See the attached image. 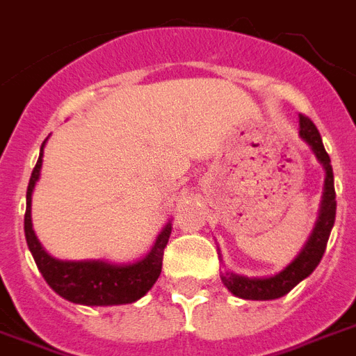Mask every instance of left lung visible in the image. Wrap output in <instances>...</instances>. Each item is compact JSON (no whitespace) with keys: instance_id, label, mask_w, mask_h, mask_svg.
Masks as SVG:
<instances>
[{"instance_id":"8db88e82","label":"left lung","mask_w":356,"mask_h":356,"mask_svg":"<svg viewBox=\"0 0 356 356\" xmlns=\"http://www.w3.org/2000/svg\"><path fill=\"white\" fill-rule=\"evenodd\" d=\"M299 136L309 144L318 162L325 170V184H323L318 220H316L312 233L309 234L301 251L293 257V260L286 268H282L275 275L248 277L238 275L233 271H223L220 275L222 282L229 292L240 299L271 301V299L286 296L293 286H298L299 282L307 279L316 270V266L320 264L321 257L325 253L327 240H329L331 229L334 225V218H337V194H334V175H332L331 159L323 147L320 131L303 114H299Z\"/></svg>"}]
</instances>
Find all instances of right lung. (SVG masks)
Returning <instances> with one entry per match:
<instances>
[{
	"label": "right lung",
	"instance_id": "add662e5",
	"mask_svg": "<svg viewBox=\"0 0 356 356\" xmlns=\"http://www.w3.org/2000/svg\"><path fill=\"white\" fill-rule=\"evenodd\" d=\"M40 147V156L31 173L27 186V209H25L24 231L29 251L35 259L42 277L60 296L75 305L86 307H113V305H127L138 301L149 292L162 270V254L166 248L168 238L172 234V222H168L151 245L149 253L144 259L134 262H108L102 259L90 260H60L55 259L42 248L36 238L31 220V200L36 181L40 179L42 156L44 145Z\"/></svg>",
	"mask_w": 356,
	"mask_h": 356
}]
</instances>
